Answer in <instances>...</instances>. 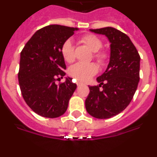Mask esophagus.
<instances>
[{"instance_id":"34e87169","label":"esophagus","mask_w":157,"mask_h":157,"mask_svg":"<svg viewBox=\"0 0 157 157\" xmlns=\"http://www.w3.org/2000/svg\"><path fill=\"white\" fill-rule=\"evenodd\" d=\"M76 84H77V86H81V85H82L83 83L81 82H79V81H78L77 82H76Z\"/></svg>"}]
</instances>
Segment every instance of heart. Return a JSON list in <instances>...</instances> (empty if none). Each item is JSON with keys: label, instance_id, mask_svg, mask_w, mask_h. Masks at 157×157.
<instances>
[{"label": "heart", "instance_id": "1", "mask_svg": "<svg viewBox=\"0 0 157 157\" xmlns=\"http://www.w3.org/2000/svg\"><path fill=\"white\" fill-rule=\"evenodd\" d=\"M81 41L92 52H94V57L98 60V63L104 64L107 61L109 55L105 51H101V48L103 46V43L99 37L94 34H86L82 37ZM61 54L65 61L68 63L74 61V47L70 39L65 41L62 45ZM98 66L94 63H77L71 67L69 69L70 75L81 82H86L90 80L98 73Z\"/></svg>", "mask_w": 157, "mask_h": 157}]
</instances>
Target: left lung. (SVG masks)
Segmentation results:
<instances>
[{"mask_svg": "<svg viewBox=\"0 0 157 157\" xmlns=\"http://www.w3.org/2000/svg\"><path fill=\"white\" fill-rule=\"evenodd\" d=\"M104 34L111 45L106 71L97 78L99 85L89 86L86 109L97 119H109L123 112L130 103L140 79V56L130 37L113 27L90 29Z\"/></svg>", "mask_w": 157, "mask_h": 157, "instance_id": "1", "label": "left lung"}]
</instances>
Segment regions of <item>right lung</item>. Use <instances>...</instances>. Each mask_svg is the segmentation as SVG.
Wrapping results in <instances>:
<instances>
[{
	"instance_id": "add662e5",
	"label": "right lung",
	"mask_w": 157,
	"mask_h": 157,
	"mask_svg": "<svg viewBox=\"0 0 157 157\" xmlns=\"http://www.w3.org/2000/svg\"><path fill=\"white\" fill-rule=\"evenodd\" d=\"M78 30L61 25L43 27L34 33L20 53V90L27 105L39 116L53 119L67 111L77 86L69 77L59 85L56 81L66 75L62 45Z\"/></svg>"
}]
</instances>
